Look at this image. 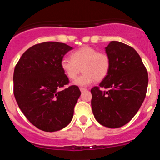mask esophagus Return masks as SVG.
Listing matches in <instances>:
<instances>
[{
	"label": "esophagus",
	"mask_w": 160,
	"mask_h": 160,
	"mask_svg": "<svg viewBox=\"0 0 160 160\" xmlns=\"http://www.w3.org/2000/svg\"><path fill=\"white\" fill-rule=\"evenodd\" d=\"M85 90H87V89L83 88V87H80V91H81V92H83Z\"/></svg>",
	"instance_id": "34e87169"
}]
</instances>
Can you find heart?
I'll use <instances>...</instances> for the list:
<instances>
[{"instance_id": "heart-1", "label": "heart", "mask_w": 160, "mask_h": 160, "mask_svg": "<svg viewBox=\"0 0 160 160\" xmlns=\"http://www.w3.org/2000/svg\"><path fill=\"white\" fill-rule=\"evenodd\" d=\"M61 67L68 78L74 80L78 86H88L96 79L102 80L107 76L110 69V58L105 53L98 52L90 46H83L73 51L70 58L65 57L61 61Z\"/></svg>"}]
</instances>
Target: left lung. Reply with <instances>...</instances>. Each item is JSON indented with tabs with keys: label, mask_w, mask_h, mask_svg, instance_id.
Wrapping results in <instances>:
<instances>
[{
	"label": "left lung",
	"mask_w": 160,
	"mask_h": 160,
	"mask_svg": "<svg viewBox=\"0 0 160 160\" xmlns=\"http://www.w3.org/2000/svg\"><path fill=\"white\" fill-rule=\"evenodd\" d=\"M110 69L99 87L91 89L93 114L101 125L121 128L135 116L146 97L148 74L140 56L131 46L113 41L105 48ZM107 88L101 91L99 88Z\"/></svg>",
	"instance_id": "obj_1"
}]
</instances>
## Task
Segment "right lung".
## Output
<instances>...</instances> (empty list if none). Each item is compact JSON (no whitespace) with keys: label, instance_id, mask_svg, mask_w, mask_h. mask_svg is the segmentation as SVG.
Masks as SVG:
<instances>
[{"label":"right lung","instance_id":"1","mask_svg":"<svg viewBox=\"0 0 160 160\" xmlns=\"http://www.w3.org/2000/svg\"><path fill=\"white\" fill-rule=\"evenodd\" d=\"M73 48L46 42L28 49L13 73V93L18 107L38 129L53 132L71 122L81 92L77 86L59 90L69 83L61 67L64 55Z\"/></svg>","mask_w":160,"mask_h":160}]
</instances>
